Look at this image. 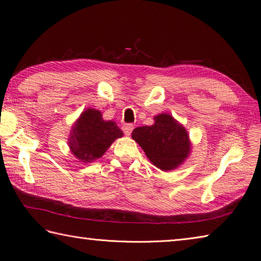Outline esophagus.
I'll return each mask as SVG.
<instances>
[{
	"label": "esophagus",
	"mask_w": 261,
	"mask_h": 261,
	"mask_svg": "<svg viewBox=\"0 0 261 261\" xmlns=\"http://www.w3.org/2000/svg\"><path fill=\"white\" fill-rule=\"evenodd\" d=\"M122 129H123V132H124L126 136H129L132 132H133V129H134V125L133 124H124L122 126Z\"/></svg>",
	"instance_id": "obj_1"
}]
</instances>
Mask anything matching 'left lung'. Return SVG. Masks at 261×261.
Masks as SVG:
<instances>
[{
  "label": "left lung",
  "mask_w": 261,
  "mask_h": 261,
  "mask_svg": "<svg viewBox=\"0 0 261 261\" xmlns=\"http://www.w3.org/2000/svg\"><path fill=\"white\" fill-rule=\"evenodd\" d=\"M132 138L143 148L148 159L162 171L176 169L191 153L188 133L167 113L154 116V124L133 130Z\"/></svg>",
  "instance_id": "8db88e82"
}]
</instances>
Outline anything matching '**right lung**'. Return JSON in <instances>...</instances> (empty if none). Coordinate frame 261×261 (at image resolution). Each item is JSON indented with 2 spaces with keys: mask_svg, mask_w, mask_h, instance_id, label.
I'll return each instance as SVG.
<instances>
[{
  "mask_svg": "<svg viewBox=\"0 0 261 261\" xmlns=\"http://www.w3.org/2000/svg\"><path fill=\"white\" fill-rule=\"evenodd\" d=\"M123 132L113 121H105L96 109H87L74 123L68 138L70 151L84 163L99 159L121 138Z\"/></svg>",
  "mask_w": 261,
  "mask_h": 261,
  "instance_id": "obj_1",
  "label": "right lung"
}]
</instances>
